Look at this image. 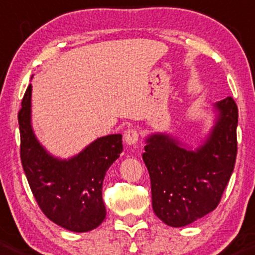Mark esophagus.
Segmentation results:
<instances>
[{
  "instance_id": "obj_1",
  "label": "esophagus",
  "mask_w": 255,
  "mask_h": 255,
  "mask_svg": "<svg viewBox=\"0 0 255 255\" xmlns=\"http://www.w3.org/2000/svg\"><path fill=\"white\" fill-rule=\"evenodd\" d=\"M138 131L136 128H128L124 132V140L128 145H135L138 141Z\"/></svg>"
}]
</instances>
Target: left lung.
<instances>
[{
	"mask_svg": "<svg viewBox=\"0 0 255 255\" xmlns=\"http://www.w3.org/2000/svg\"><path fill=\"white\" fill-rule=\"evenodd\" d=\"M216 120L194 151L167 133L146 138L142 154L151 178L152 207L164 224L183 227L214 211L237 156L238 108L232 97L215 104Z\"/></svg>",
	"mask_w": 255,
	"mask_h": 255,
	"instance_id": "1",
	"label": "left lung"
}]
</instances>
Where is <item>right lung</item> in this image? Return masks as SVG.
<instances>
[{
    "label": "right lung",
    "instance_id": "1",
    "mask_svg": "<svg viewBox=\"0 0 255 255\" xmlns=\"http://www.w3.org/2000/svg\"><path fill=\"white\" fill-rule=\"evenodd\" d=\"M31 85L18 113L20 161L34 198L49 220L72 232L98 227L107 215L102 186L123 152L120 133L99 137L69 159L50 154L31 128Z\"/></svg>",
    "mask_w": 255,
    "mask_h": 255
}]
</instances>
